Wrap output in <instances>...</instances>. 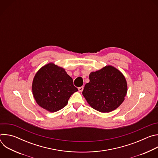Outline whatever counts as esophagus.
<instances>
[{"label":"esophagus","instance_id":"obj_1","mask_svg":"<svg viewBox=\"0 0 158 158\" xmlns=\"http://www.w3.org/2000/svg\"><path fill=\"white\" fill-rule=\"evenodd\" d=\"M83 89H84V87L83 86L78 87V90L79 91V92H82L83 91Z\"/></svg>","mask_w":158,"mask_h":158}]
</instances>
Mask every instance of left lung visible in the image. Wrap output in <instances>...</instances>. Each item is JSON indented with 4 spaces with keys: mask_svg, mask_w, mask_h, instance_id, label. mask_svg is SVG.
I'll return each instance as SVG.
<instances>
[{
    "mask_svg": "<svg viewBox=\"0 0 158 158\" xmlns=\"http://www.w3.org/2000/svg\"><path fill=\"white\" fill-rule=\"evenodd\" d=\"M89 82L82 94L93 109L109 112L118 108L127 93V82L123 74L114 67L106 66L89 74Z\"/></svg>",
    "mask_w": 158,
    "mask_h": 158,
    "instance_id": "8db88e82",
    "label": "left lung"
}]
</instances>
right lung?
I'll list each match as a JSON object with an SVG mask.
<instances>
[{"label": "right lung", "mask_w": 158, "mask_h": 158, "mask_svg": "<svg viewBox=\"0 0 158 158\" xmlns=\"http://www.w3.org/2000/svg\"><path fill=\"white\" fill-rule=\"evenodd\" d=\"M32 88L37 103L50 112L64 107L71 95L78 91L65 70L52 63L44 65L36 73Z\"/></svg>", "instance_id": "add662e5"}]
</instances>
